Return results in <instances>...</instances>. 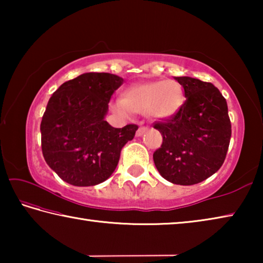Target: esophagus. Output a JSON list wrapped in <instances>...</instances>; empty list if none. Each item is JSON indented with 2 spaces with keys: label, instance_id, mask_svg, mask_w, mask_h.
<instances>
[{
  "label": "esophagus",
  "instance_id": "esophagus-1",
  "mask_svg": "<svg viewBox=\"0 0 263 263\" xmlns=\"http://www.w3.org/2000/svg\"><path fill=\"white\" fill-rule=\"evenodd\" d=\"M146 130H147V128H146V127H139V128H138V130H137V132H136V136H137V137H141L142 135H144Z\"/></svg>",
  "mask_w": 263,
  "mask_h": 263
}]
</instances>
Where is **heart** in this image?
<instances>
[{"instance_id": "obj_1", "label": "heart", "mask_w": 263, "mask_h": 263, "mask_svg": "<svg viewBox=\"0 0 263 263\" xmlns=\"http://www.w3.org/2000/svg\"><path fill=\"white\" fill-rule=\"evenodd\" d=\"M184 103V90L175 80H155L139 82L124 91L123 99L114 102L112 108L122 116L146 114L153 121L174 117Z\"/></svg>"}]
</instances>
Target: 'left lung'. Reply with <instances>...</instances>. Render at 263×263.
Listing matches in <instances>:
<instances>
[{
    "instance_id": "1",
    "label": "left lung",
    "mask_w": 263,
    "mask_h": 263,
    "mask_svg": "<svg viewBox=\"0 0 263 263\" xmlns=\"http://www.w3.org/2000/svg\"><path fill=\"white\" fill-rule=\"evenodd\" d=\"M184 89L185 102L172 119L157 123L162 145L153 160L164 180L193 185L221 167L231 139L226 100L218 88L189 77L174 78Z\"/></svg>"
}]
</instances>
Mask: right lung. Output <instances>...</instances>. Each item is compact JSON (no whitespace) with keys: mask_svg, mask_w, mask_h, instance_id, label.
I'll return each mask as SVG.
<instances>
[{"mask_svg":"<svg viewBox=\"0 0 263 263\" xmlns=\"http://www.w3.org/2000/svg\"><path fill=\"white\" fill-rule=\"evenodd\" d=\"M124 80L110 73H84L62 83L44 112L41 132L46 163L61 180L77 186L109 179L137 125L116 128L105 121L111 95Z\"/></svg>","mask_w":263,"mask_h":263,"instance_id":"1","label":"right lung"}]
</instances>
